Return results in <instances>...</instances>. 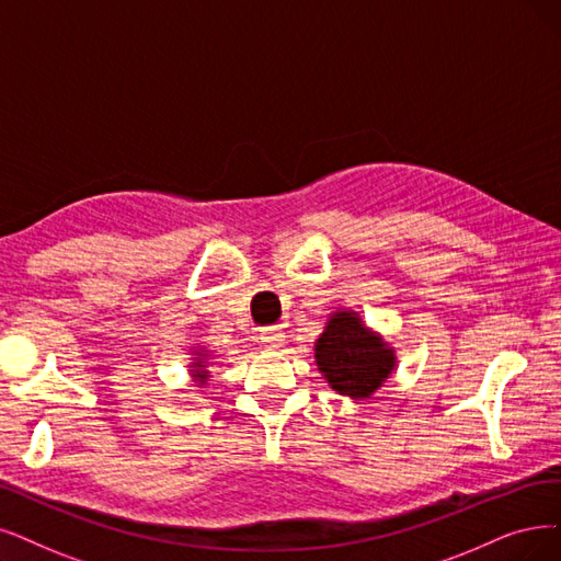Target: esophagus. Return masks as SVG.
Instances as JSON below:
<instances>
[{
  "mask_svg": "<svg viewBox=\"0 0 561 561\" xmlns=\"http://www.w3.org/2000/svg\"><path fill=\"white\" fill-rule=\"evenodd\" d=\"M260 341H262L268 350H278V347H283L285 335H283V331H280L278 327H266V329H262V333H260Z\"/></svg>",
  "mask_w": 561,
  "mask_h": 561,
  "instance_id": "1",
  "label": "esophagus"
}]
</instances>
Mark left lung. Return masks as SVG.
<instances>
[{
  "mask_svg": "<svg viewBox=\"0 0 561 561\" xmlns=\"http://www.w3.org/2000/svg\"><path fill=\"white\" fill-rule=\"evenodd\" d=\"M316 358L331 389L352 398L373 396L396 364L382 339L358 322L354 312H335L329 320L316 345Z\"/></svg>",
  "mask_w": 561,
  "mask_h": 561,
  "instance_id": "left-lung-1",
  "label": "left lung"
}]
</instances>
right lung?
Segmentation results:
<instances>
[{
  "mask_svg": "<svg viewBox=\"0 0 561 561\" xmlns=\"http://www.w3.org/2000/svg\"><path fill=\"white\" fill-rule=\"evenodd\" d=\"M195 368H197V377H199V379H203V382H205V379H207V370H205L203 362H197V364H195Z\"/></svg>",
  "mask_w": 561,
  "mask_h": 561,
  "instance_id": "add662e5",
  "label": "right lung"
}]
</instances>
